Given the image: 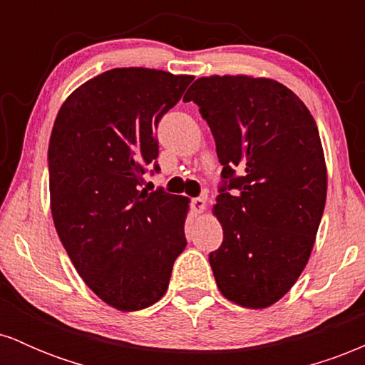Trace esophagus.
Wrapping results in <instances>:
<instances>
[{
  "mask_svg": "<svg viewBox=\"0 0 365 365\" xmlns=\"http://www.w3.org/2000/svg\"><path fill=\"white\" fill-rule=\"evenodd\" d=\"M206 206L207 204L204 197H195V199H192V209H194V212H197V215L206 211Z\"/></svg>",
  "mask_w": 365,
  "mask_h": 365,
  "instance_id": "34e87169",
  "label": "esophagus"
}]
</instances>
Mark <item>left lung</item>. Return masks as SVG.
Wrapping results in <instances>:
<instances>
[{
	"label": "left lung",
	"instance_id": "obj_1",
	"mask_svg": "<svg viewBox=\"0 0 365 365\" xmlns=\"http://www.w3.org/2000/svg\"><path fill=\"white\" fill-rule=\"evenodd\" d=\"M187 94L223 165L212 207L223 244L209 254L217 288L240 307L266 309L290 292L316 242L328 192L319 130L273 78L211 75Z\"/></svg>",
	"mask_w": 365,
	"mask_h": 365
}]
</instances>
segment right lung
Segmentation results:
<instances>
[{"mask_svg":"<svg viewBox=\"0 0 365 365\" xmlns=\"http://www.w3.org/2000/svg\"><path fill=\"white\" fill-rule=\"evenodd\" d=\"M192 75L113 68L66 98L49 139L51 215L70 261L104 304L132 312L156 304L185 249L190 200L140 190L159 171L154 130Z\"/></svg>","mask_w":365,"mask_h":365,"instance_id":"1","label":"right lung"}]
</instances>
